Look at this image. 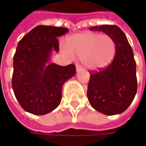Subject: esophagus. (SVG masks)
Listing matches in <instances>:
<instances>
[{"instance_id": "34e87169", "label": "esophagus", "mask_w": 146, "mask_h": 146, "mask_svg": "<svg viewBox=\"0 0 146 146\" xmlns=\"http://www.w3.org/2000/svg\"><path fill=\"white\" fill-rule=\"evenodd\" d=\"M76 70H77V72L81 71V70H82V67H81L79 64H77V65H76Z\"/></svg>"}]
</instances>
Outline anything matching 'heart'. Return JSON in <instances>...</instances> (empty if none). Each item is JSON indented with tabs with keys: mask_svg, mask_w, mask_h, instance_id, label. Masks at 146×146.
<instances>
[{
	"mask_svg": "<svg viewBox=\"0 0 146 146\" xmlns=\"http://www.w3.org/2000/svg\"><path fill=\"white\" fill-rule=\"evenodd\" d=\"M117 46L108 35L84 32L71 36L64 52L70 57H80L83 65L90 70H100L108 67L114 59Z\"/></svg>",
	"mask_w": 146,
	"mask_h": 146,
	"instance_id": "1",
	"label": "heart"
}]
</instances>
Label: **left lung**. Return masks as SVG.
<instances>
[{"label":"left lung","instance_id":"left-lung-1","mask_svg":"<svg viewBox=\"0 0 146 146\" xmlns=\"http://www.w3.org/2000/svg\"><path fill=\"white\" fill-rule=\"evenodd\" d=\"M102 31L116 43L112 62L105 69L90 74L87 96L91 106L105 115L123 112L130 106L137 92L136 62L125 34L117 25L91 27Z\"/></svg>","mask_w":146,"mask_h":146}]
</instances>
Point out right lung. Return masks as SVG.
<instances>
[{
  "mask_svg": "<svg viewBox=\"0 0 146 146\" xmlns=\"http://www.w3.org/2000/svg\"><path fill=\"white\" fill-rule=\"evenodd\" d=\"M68 31L63 27L39 25L17 44L12 85L17 102L29 113L44 115L55 110L62 100V85L76 73L73 64L49 63L52 51H59L57 37Z\"/></svg>",
  "mask_w": 146,
  "mask_h": 146,
  "instance_id": "right-lung-1",
  "label": "right lung"
}]
</instances>
